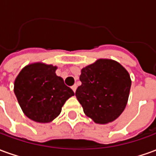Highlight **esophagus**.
I'll list each match as a JSON object with an SVG mask.
<instances>
[{"label": "esophagus", "mask_w": 156, "mask_h": 156, "mask_svg": "<svg viewBox=\"0 0 156 156\" xmlns=\"http://www.w3.org/2000/svg\"><path fill=\"white\" fill-rule=\"evenodd\" d=\"M72 89H73V91L75 93V92H76V89H77V85H73V86H72Z\"/></svg>", "instance_id": "1"}]
</instances>
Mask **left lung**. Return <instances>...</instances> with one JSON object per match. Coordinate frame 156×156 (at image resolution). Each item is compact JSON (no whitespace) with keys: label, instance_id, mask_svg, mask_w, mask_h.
<instances>
[{"label":"left lung","instance_id":"obj_1","mask_svg":"<svg viewBox=\"0 0 156 156\" xmlns=\"http://www.w3.org/2000/svg\"><path fill=\"white\" fill-rule=\"evenodd\" d=\"M82 84L75 95L84 114L97 124H108L123 113L127 105L131 79L116 61L98 59L81 70Z\"/></svg>","mask_w":156,"mask_h":156}]
</instances>
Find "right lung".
<instances>
[{
	"label": "right lung",
	"mask_w": 156,
	"mask_h": 156,
	"mask_svg": "<svg viewBox=\"0 0 156 156\" xmlns=\"http://www.w3.org/2000/svg\"><path fill=\"white\" fill-rule=\"evenodd\" d=\"M57 67L32 63L20 72L14 93L22 111L30 119L49 123L60 115L62 107L74 93L56 74Z\"/></svg>",
	"instance_id": "obj_1"
}]
</instances>
